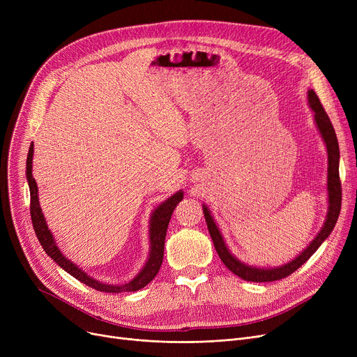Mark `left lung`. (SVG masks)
<instances>
[{"mask_svg":"<svg viewBox=\"0 0 357 357\" xmlns=\"http://www.w3.org/2000/svg\"><path fill=\"white\" fill-rule=\"evenodd\" d=\"M308 102L314 111L317 127H318V130H320V133L327 146V152H328V182H327V186H328V204H330L324 227L312 240L311 245L295 260L289 261V264H287L285 266L275 268V269H259V268L248 266L245 264H241V261H238L234 256H231L227 246L224 245L222 237L215 226V222H214L208 208L204 207V217H205V221H207L210 236L213 238L214 248H215L221 261L234 275H237L238 278L245 279V280H249V282H273V280H279V279H284V278L289 276L298 268H301V265L305 264V261L315 253V250L321 246V243L330 236V233L333 231V229L335 226L337 218H339V215H340L342 182H340V175H339V159H340L339 142H337L334 127L327 116V112H326L320 98L317 97V93L312 89L308 91Z\"/></svg>","mask_w":357,"mask_h":357,"instance_id":"obj_1","label":"left lung"}]
</instances>
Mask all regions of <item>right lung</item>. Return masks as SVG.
Wrapping results in <instances>:
<instances>
[{
	"label": "right lung",
	"mask_w": 357,
	"mask_h": 357,
	"mask_svg": "<svg viewBox=\"0 0 357 357\" xmlns=\"http://www.w3.org/2000/svg\"><path fill=\"white\" fill-rule=\"evenodd\" d=\"M31 163H33V143L30 144L29 155H27V163H26V175L29 181L30 188V215L33 229L36 231L37 238H39L43 250L58 264L61 268H63L68 273H70L73 278L81 280L82 284L88 285L89 288H93L101 292H112V294H121V292H133L144 288L149 282H152V279L158 275L162 260H163V250H165V237L166 230L169 226V220L172 217V213L176 207V204L183 198L182 192L174 194L171 198H167L165 202H162L159 207L153 211L152 220H150V255L147 264L142 269V272L124 285H105L98 282V280L89 278L86 273H84L78 266H75L72 261H69L62 252L54 245L53 236L47 230L45 217L42 214L40 205H39V197H37V185L31 175Z\"/></svg>",
	"instance_id": "1"
}]
</instances>
